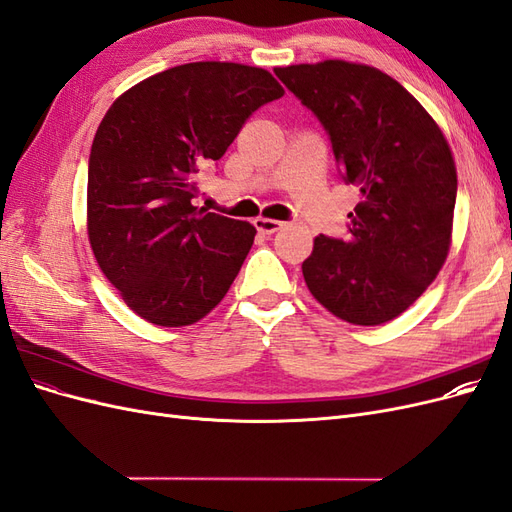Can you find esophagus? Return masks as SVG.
I'll list each match as a JSON object with an SVG mask.
<instances>
[{
  "mask_svg": "<svg viewBox=\"0 0 512 512\" xmlns=\"http://www.w3.org/2000/svg\"><path fill=\"white\" fill-rule=\"evenodd\" d=\"M254 226L258 228V232H262V235H273V232L284 228V222L271 220V218H256V220H254Z\"/></svg>",
  "mask_w": 512,
  "mask_h": 512,
  "instance_id": "34e87169",
  "label": "esophagus"
}]
</instances>
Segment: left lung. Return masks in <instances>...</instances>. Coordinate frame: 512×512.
I'll list each match as a JSON object with an SVG mask.
<instances>
[{"mask_svg":"<svg viewBox=\"0 0 512 512\" xmlns=\"http://www.w3.org/2000/svg\"><path fill=\"white\" fill-rule=\"evenodd\" d=\"M273 72L320 119L344 181L361 192L350 237L314 239L305 284L333 316L378 327L421 297L451 250V147L421 102L378 68L324 59Z\"/></svg>","mask_w":512,"mask_h":512,"instance_id":"1","label":"left lung"}]
</instances>
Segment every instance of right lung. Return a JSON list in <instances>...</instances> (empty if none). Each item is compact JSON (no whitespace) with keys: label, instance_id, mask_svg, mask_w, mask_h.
<instances>
[{"label":"right lung","instance_id":"obj_1","mask_svg":"<svg viewBox=\"0 0 512 512\" xmlns=\"http://www.w3.org/2000/svg\"><path fill=\"white\" fill-rule=\"evenodd\" d=\"M282 96L262 68L194 61L149 76L106 111L89 153L87 235L106 280L143 320L188 327L226 297L256 228L194 207L196 177Z\"/></svg>","mask_w":512,"mask_h":512}]
</instances>
